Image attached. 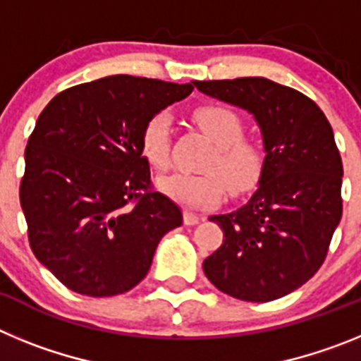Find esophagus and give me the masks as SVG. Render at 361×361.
Returning a JSON list of instances; mask_svg holds the SVG:
<instances>
[{
  "label": "esophagus",
  "mask_w": 361,
  "mask_h": 361,
  "mask_svg": "<svg viewBox=\"0 0 361 361\" xmlns=\"http://www.w3.org/2000/svg\"><path fill=\"white\" fill-rule=\"evenodd\" d=\"M200 216L197 213H191V212H184V224L186 226H195L200 222Z\"/></svg>",
  "instance_id": "1"
}]
</instances>
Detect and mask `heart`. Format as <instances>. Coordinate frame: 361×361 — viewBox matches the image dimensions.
Returning <instances> with one entry per match:
<instances>
[{"label": "heart", "instance_id": "heart-1", "mask_svg": "<svg viewBox=\"0 0 361 361\" xmlns=\"http://www.w3.org/2000/svg\"><path fill=\"white\" fill-rule=\"evenodd\" d=\"M193 121L215 142L204 164L208 173L166 175L157 188L170 199L188 208H213L228 195V190H250L264 168V153L257 142L244 137L245 124L237 111L224 104H204L193 111ZM171 121L166 114H155L141 130V152L146 161L166 170L170 166Z\"/></svg>", "mask_w": 361, "mask_h": 361}]
</instances>
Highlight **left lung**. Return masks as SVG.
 I'll use <instances>...</instances> for the list:
<instances>
[{
  "label": "left lung",
  "instance_id": "left-lung-1",
  "mask_svg": "<svg viewBox=\"0 0 361 361\" xmlns=\"http://www.w3.org/2000/svg\"><path fill=\"white\" fill-rule=\"evenodd\" d=\"M193 85L253 114L266 152L251 199L209 216L224 240L204 260V273L233 298H282L320 269L342 219L343 166L333 128L307 95L266 78Z\"/></svg>",
  "mask_w": 361,
  "mask_h": 361
}]
</instances>
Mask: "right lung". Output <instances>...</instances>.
Returning a JSON list of instances; mask_svg holds the SVG:
<instances>
[{"label":"right lung","instance_id":"add662e5","mask_svg":"<svg viewBox=\"0 0 361 361\" xmlns=\"http://www.w3.org/2000/svg\"><path fill=\"white\" fill-rule=\"evenodd\" d=\"M193 85L110 75L57 94L25 149L19 202L36 258L86 296L130 291L159 242L183 224L177 204L152 190L141 130Z\"/></svg>","mask_w":361,"mask_h":361}]
</instances>
